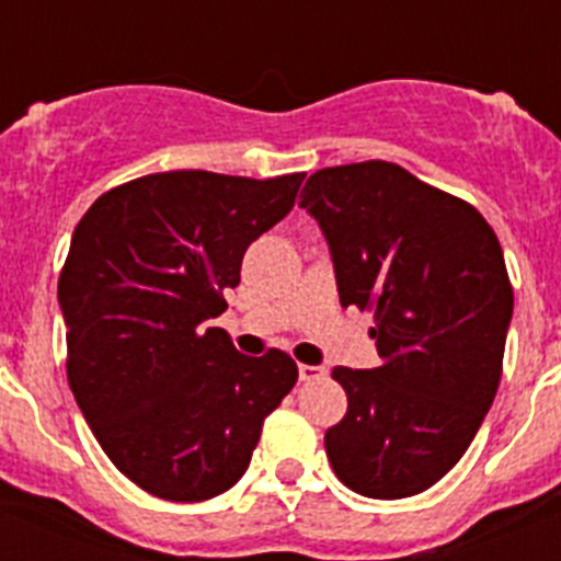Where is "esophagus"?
Instances as JSON below:
<instances>
[{
    "instance_id": "1",
    "label": "esophagus",
    "mask_w": 561,
    "mask_h": 561,
    "mask_svg": "<svg viewBox=\"0 0 561 561\" xmlns=\"http://www.w3.org/2000/svg\"><path fill=\"white\" fill-rule=\"evenodd\" d=\"M297 374H300V381H314V379H323L325 376V368H320V365H297Z\"/></svg>"
}]
</instances>
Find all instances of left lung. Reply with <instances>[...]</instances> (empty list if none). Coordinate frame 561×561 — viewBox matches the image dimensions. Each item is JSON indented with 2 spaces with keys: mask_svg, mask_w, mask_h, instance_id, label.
<instances>
[{
  "mask_svg": "<svg viewBox=\"0 0 561 561\" xmlns=\"http://www.w3.org/2000/svg\"><path fill=\"white\" fill-rule=\"evenodd\" d=\"M300 207L323 227L342 306L374 314L381 365L334 368L348 413L325 455L351 492H427L463 458L503 376L514 289L469 202L368 160L311 173Z\"/></svg>",
  "mask_w": 561,
  "mask_h": 561,
  "instance_id": "left-lung-1",
  "label": "left lung"
}]
</instances>
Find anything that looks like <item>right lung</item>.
I'll list each match as a JSON object with an SVG mask.
<instances>
[{
  "instance_id": "right-lung-1",
  "label": "right lung",
  "mask_w": 561,
  "mask_h": 561,
  "mask_svg": "<svg viewBox=\"0 0 561 561\" xmlns=\"http://www.w3.org/2000/svg\"><path fill=\"white\" fill-rule=\"evenodd\" d=\"M304 176L148 173L98 196L72 232L58 277L69 388L108 460L153 497L202 503L236 485L295 388L289 354H238L205 320Z\"/></svg>"
}]
</instances>
